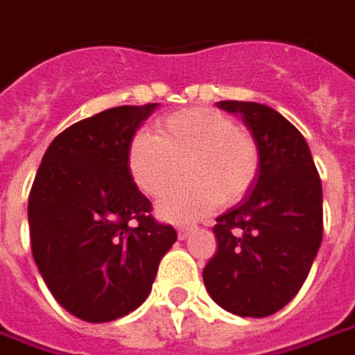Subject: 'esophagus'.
Masks as SVG:
<instances>
[{"mask_svg": "<svg viewBox=\"0 0 355 355\" xmlns=\"http://www.w3.org/2000/svg\"><path fill=\"white\" fill-rule=\"evenodd\" d=\"M178 231H180V239H185L191 231H193V227H189V225H180L178 227Z\"/></svg>", "mask_w": 355, "mask_h": 355, "instance_id": "obj_1", "label": "esophagus"}]
</instances>
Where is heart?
<instances>
[{
    "mask_svg": "<svg viewBox=\"0 0 355 355\" xmlns=\"http://www.w3.org/2000/svg\"><path fill=\"white\" fill-rule=\"evenodd\" d=\"M157 136L138 132L128 146L134 184L150 198L164 196L182 178L189 182L157 205L164 219H198L221 203L243 198L259 173V148L235 120L213 108H187L157 122Z\"/></svg>",
    "mask_w": 355,
    "mask_h": 355,
    "instance_id": "heart-1",
    "label": "heart"
}]
</instances>
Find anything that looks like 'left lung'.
I'll return each mask as SVG.
<instances>
[{
    "label": "left lung",
    "mask_w": 355,
    "mask_h": 355,
    "mask_svg": "<svg viewBox=\"0 0 355 355\" xmlns=\"http://www.w3.org/2000/svg\"><path fill=\"white\" fill-rule=\"evenodd\" d=\"M259 148V173L241 203L217 217V252L203 282L219 306L265 318L293 300L322 243V184L304 136L275 108L221 101Z\"/></svg>",
    "instance_id": "left-lung-1"
}]
</instances>
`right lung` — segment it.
I'll return each mask as SVG.
<instances>
[{"instance_id":"right-lung-1","label":"right lung","mask_w":355,"mask_h":355,"mask_svg":"<svg viewBox=\"0 0 355 355\" xmlns=\"http://www.w3.org/2000/svg\"><path fill=\"white\" fill-rule=\"evenodd\" d=\"M157 104L116 106L61 132L29 193L31 251L55 300L85 322L130 314L152 291L178 233L150 215L128 146Z\"/></svg>"}]
</instances>
